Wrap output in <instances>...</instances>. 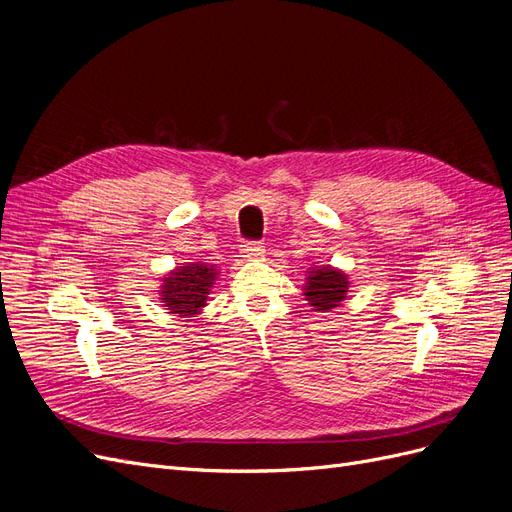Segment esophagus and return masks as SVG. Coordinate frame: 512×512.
<instances>
[{
    "label": "esophagus",
    "mask_w": 512,
    "mask_h": 512,
    "mask_svg": "<svg viewBox=\"0 0 512 512\" xmlns=\"http://www.w3.org/2000/svg\"><path fill=\"white\" fill-rule=\"evenodd\" d=\"M262 245L260 241H243V245H241V254H243V258H258V256H262Z\"/></svg>",
    "instance_id": "esophagus-1"
}]
</instances>
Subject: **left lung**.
Wrapping results in <instances>:
<instances>
[{"label":"left lung","instance_id":"obj_1","mask_svg":"<svg viewBox=\"0 0 512 512\" xmlns=\"http://www.w3.org/2000/svg\"><path fill=\"white\" fill-rule=\"evenodd\" d=\"M305 299L314 307V312H329L346 299L348 292V277L346 273L327 267L309 271Z\"/></svg>","mask_w":512,"mask_h":512}]
</instances>
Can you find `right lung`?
<instances>
[{"label": "right lung", "instance_id": "right-lung-1", "mask_svg": "<svg viewBox=\"0 0 512 512\" xmlns=\"http://www.w3.org/2000/svg\"><path fill=\"white\" fill-rule=\"evenodd\" d=\"M218 275V269L205 262H192L188 267H179L168 277L160 288V297L168 314L194 316L205 305L209 288Z\"/></svg>", "mask_w": 512, "mask_h": 512}]
</instances>
